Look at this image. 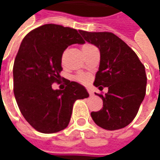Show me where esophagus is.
Returning a JSON list of instances; mask_svg holds the SVG:
<instances>
[{
  "label": "esophagus",
  "mask_w": 160,
  "mask_h": 160,
  "mask_svg": "<svg viewBox=\"0 0 160 160\" xmlns=\"http://www.w3.org/2000/svg\"><path fill=\"white\" fill-rule=\"evenodd\" d=\"M87 92H88V93L90 94V95H92V93H93V92H92V91L91 90L90 88H88V89H87Z\"/></svg>",
  "instance_id": "obj_1"
}]
</instances>
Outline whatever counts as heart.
<instances>
[{
  "label": "heart",
  "mask_w": 160,
  "mask_h": 160,
  "mask_svg": "<svg viewBox=\"0 0 160 160\" xmlns=\"http://www.w3.org/2000/svg\"><path fill=\"white\" fill-rule=\"evenodd\" d=\"M89 47H92V45L90 44H85V45L82 47V50L83 49H86ZM76 80L80 82H82V83H87V81L89 80V77L87 74H84V73H79L76 75Z\"/></svg>",
  "instance_id": "heart-1"
}]
</instances>
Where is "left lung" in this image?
<instances>
[{"mask_svg":"<svg viewBox=\"0 0 160 160\" xmlns=\"http://www.w3.org/2000/svg\"><path fill=\"white\" fill-rule=\"evenodd\" d=\"M79 32L100 51L93 85L99 90L108 87L104 96L98 94L103 99V108L92 111L91 117L98 126L107 130L126 127L137 115L146 95L144 65L134 50L113 33Z\"/></svg>","mask_w":160,"mask_h":160,"instance_id":"left-lung-1","label":"left lung"}]
</instances>
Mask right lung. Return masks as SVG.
Listing matches in <instances>:
<instances>
[{
	"mask_svg": "<svg viewBox=\"0 0 160 160\" xmlns=\"http://www.w3.org/2000/svg\"><path fill=\"white\" fill-rule=\"evenodd\" d=\"M74 43H85L77 30L46 24L24 38L14 60L16 102L30 125L43 134L66 128L74 102L89 97L87 89L75 81L64 80V90H53L51 87L62 80V56Z\"/></svg>",
	"mask_w": 160,
	"mask_h": 160,
	"instance_id": "obj_1",
	"label": "right lung"
}]
</instances>
